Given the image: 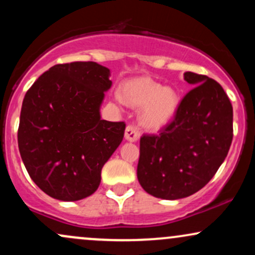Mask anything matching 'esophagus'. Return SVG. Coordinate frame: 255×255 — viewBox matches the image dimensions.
<instances>
[{"label": "esophagus", "instance_id": "obj_1", "mask_svg": "<svg viewBox=\"0 0 255 255\" xmlns=\"http://www.w3.org/2000/svg\"><path fill=\"white\" fill-rule=\"evenodd\" d=\"M125 137L128 141H136V140L139 139V131H137V129L134 126H127V128H126L125 130Z\"/></svg>", "mask_w": 255, "mask_h": 255}]
</instances>
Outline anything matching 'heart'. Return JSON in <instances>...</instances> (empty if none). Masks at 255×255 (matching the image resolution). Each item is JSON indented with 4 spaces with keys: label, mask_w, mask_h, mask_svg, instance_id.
Here are the masks:
<instances>
[{
    "label": "heart",
    "mask_w": 255,
    "mask_h": 255,
    "mask_svg": "<svg viewBox=\"0 0 255 255\" xmlns=\"http://www.w3.org/2000/svg\"><path fill=\"white\" fill-rule=\"evenodd\" d=\"M121 97L126 104L141 108L139 121L142 127L156 130L170 122L180 103L178 93L170 86H162L151 78H135L122 85Z\"/></svg>",
    "instance_id": "1"
}]
</instances>
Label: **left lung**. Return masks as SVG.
<instances>
[{
    "label": "left lung",
    "instance_id": "8db88e82",
    "mask_svg": "<svg viewBox=\"0 0 255 255\" xmlns=\"http://www.w3.org/2000/svg\"><path fill=\"white\" fill-rule=\"evenodd\" d=\"M193 89L158 135L140 139L137 180L148 194L176 200L200 191L224 162L233 140V105L206 75L184 73Z\"/></svg>",
    "mask_w": 255,
    "mask_h": 255
}]
</instances>
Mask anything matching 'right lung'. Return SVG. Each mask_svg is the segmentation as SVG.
<instances>
[{
  "label": "right lung",
  "instance_id": "add662e5",
  "mask_svg": "<svg viewBox=\"0 0 255 255\" xmlns=\"http://www.w3.org/2000/svg\"><path fill=\"white\" fill-rule=\"evenodd\" d=\"M110 71L96 62L56 64L26 92L17 144L33 182L51 198L77 201L101 183L124 139L125 122L101 119Z\"/></svg>",
  "mask_w": 255,
  "mask_h": 255
}]
</instances>
